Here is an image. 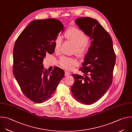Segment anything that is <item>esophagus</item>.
I'll use <instances>...</instances> for the list:
<instances>
[{
	"mask_svg": "<svg viewBox=\"0 0 132 132\" xmlns=\"http://www.w3.org/2000/svg\"><path fill=\"white\" fill-rule=\"evenodd\" d=\"M70 74H71V73L69 72H68V71H65V76H68L70 75Z\"/></svg>",
	"mask_w": 132,
	"mask_h": 132,
	"instance_id": "1",
	"label": "esophagus"
}]
</instances>
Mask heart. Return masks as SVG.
Segmentation results:
<instances>
[{"mask_svg": "<svg viewBox=\"0 0 132 132\" xmlns=\"http://www.w3.org/2000/svg\"><path fill=\"white\" fill-rule=\"evenodd\" d=\"M65 37L71 41L75 45L73 52L79 57H82L88 49L89 37L81 29L75 26L69 27L64 33ZM62 38L56 37L53 41L54 50L59 52L62 45ZM60 65L64 68L70 70L77 64L76 61L71 57L63 56L59 60Z\"/></svg>", "mask_w": 132, "mask_h": 132, "instance_id": "heart-1", "label": "heart"}]
</instances>
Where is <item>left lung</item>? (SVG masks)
Here are the masks:
<instances>
[{
  "instance_id": "left-lung-1",
  "label": "left lung",
  "mask_w": 132,
  "mask_h": 132,
  "mask_svg": "<svg viewBox=\"0 0 132 132\" xmlns=\"http://www.w3.org/2000/svg\"><path fill=\"white\" fill-rule=\"evenodd\" d=\"M76 23L92 41L83 67L80 68L84 77L72 75L75 82L71 91L77 101L90 105L103 97L111 86L116 54L111 36L96 20L80 18Z\"/></svg>"
}]
</instances>
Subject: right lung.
Masks as SVG:
<instances>
[{
    "label": "right lung",
    "mask_w": 132,
    "mask_h": 132,
    "mask_svg": "<svg viewBox=\"0 0 132 132\" xmlns=\"http://www.w3.org/2000/svg\"><path fill=\"white\" fill-rule=\"evenodd\" d=\"M64 26L55 19L32 21L17 38L13 49V73L20 88L29 100L42 103L51 98L64 71L54 67L44 70L42 62L47 53L54 52L53 41Z\"/></svg>",
    "instance_id": "obj_1"
}]
</instances>
